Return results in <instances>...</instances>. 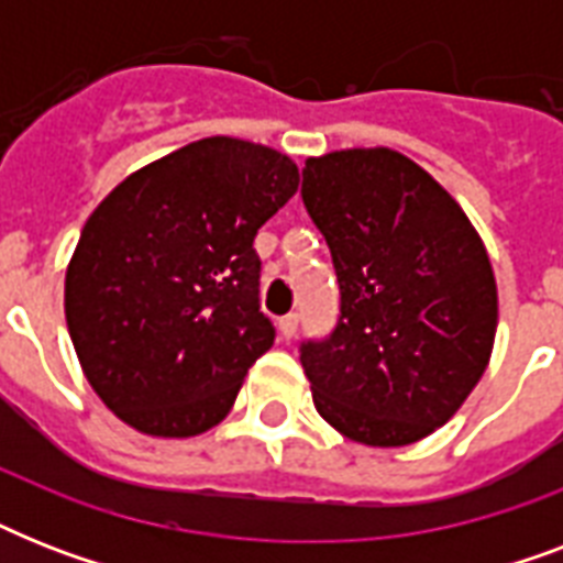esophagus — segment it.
<instances>
[{
    "label": "esophagus",
    "instance_id": "esophagus-1",
    "mask_svg": "<svg viewBox=\"0 0 563 563\" xmlns=\"http://www.w3.org/2000/svg\"><path fill=\"white\" fill-rule=\"evenodd\" d=\"M277 330H280L283 339H291L295 335V330H298V316H286L277 321Z\"/></svg>",
    "mask_w": 563,
    "mask_h": 563
}]
</instances>
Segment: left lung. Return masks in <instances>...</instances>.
Instances as JSON below:
<instances>
[{"label":"left lung","mask_w":563,"mask_h":563,"mask_svg":"<svg viewBox=\"0 0 563 563\" xmlns=\"http://www.w3.org/2000/svg\"><path fill=\"white\" fill-rule=\"evenodd\" d=\"M300 195L342 289L330 339L300 347L318 415L356 444L432 435L494 351L485 242L427 169L383 145L309 157Z\"/></svg>","instance_id":"1"}]
</instances>
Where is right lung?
<instances>
[{"mask_svg":"<svg viewBox=\"0 0 563 563\" xmlns=\"http://www.w3.org/2000/svg\"><path fill=\"white\" fill-rule=\"evenodd\" d=\"M268 145L207 136L131 172L66 265L69 339L92 391L152 438L219 427L274 344L256 230L298 192Z\"/></svg>","mask_w":563,"mask_h":563,"instance_id":"obj_1","label":"right lung"}]
</instances>
